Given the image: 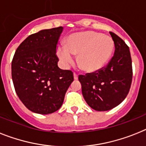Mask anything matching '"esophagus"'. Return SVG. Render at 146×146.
<instances>
[{
  "label": "esophagus",
  "instance_id": "34e87169",
  "mask_svg": "<svg viewBox=\"0 0 146 146\" xmlns=\"http://www.w3.org/2000/svg\"><path fill=\"white\" fill-rule=\"evenodd\" d=\"M73 77H74V79H78V75L76 73H73Z\"/></svg>",
  "mask_w": 146,
  "mask_h": 146
}]
</instances>
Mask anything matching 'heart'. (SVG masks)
Segmentation results:
<instances>
[{"label": "heart", "mask_w": 146, "mask_h": 146, "mask_svg": "<svg viewBox=\"0 0 146 146\" xmlns=\"http://www.w3.org/2000/svg\"><path fill=\"white\" fill-rule=\"evenodd\" d=\"M114 48V42L108 35L94 31L72 34L66 46H59L57 50L59 58L64 65L72 64L73 54H78V63L87 72L101 69L110 59Z\"/></svg>", "instance_id": "obj_1"}]
</instances>
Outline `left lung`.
<instances>
[{"label":"left lung","mask_w":146,"mask_h":146,"mask_svg":"<svg viewBox=\"0 0 146 146\" xmlns=\"http://www.w3.org/2000/svg\"><path fill=\"white\" fill-rule=\"evenodd\" d=\"M115 52L106 67L79 75L82 92L88 105L97 111L112 110L127 95L132 82V61L129 47L115 34L110 32Z\"/></svg>","instance_id":"8db88e82"}]
</instances>
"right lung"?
Segmentation results:
<instances>
[{
  "label": "right lung",
  "mask_w": 146,
  "mask_h": 146,
  "mask_svg": "<svg viewBox=\"0 0 146 146\" xmlns=\"http://www.w3.org/2000/svg\"><path fill=\"white\" fill-rule=\"evenodd\" d=\"M63 27L46 29L28 36L19 45L12 61L15 92L28 110L50 114L62 105L73 81L71 70L58 66L57 44Z\"/></svg>",
  "instance_id": "right-lung-1"
}]
</instances>
